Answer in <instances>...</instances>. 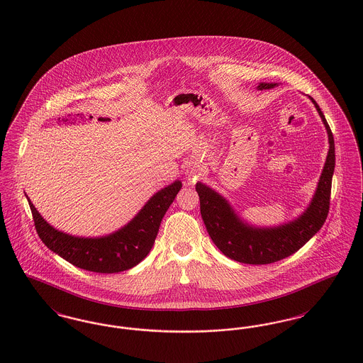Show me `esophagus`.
<instances>
[{
    "instance_id": "1",
    "label": "esophagus",
    "mask_w": 363,
    "mask_h": 363,
    "mask_svg": "<svg viewBox=\"0 0 363 363\" xmlns=\"http://www.w3.org/2000/svg\"><path fill=\"white\" fill-rule=\"evenodd\" d=\"M197 178H199V173H197L194 169H190L189 172H188V179H189V182L194 184V182L197 181Z\"/></svg>"
}]
</instances>
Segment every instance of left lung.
Here are the masks:
<instances>
[{
    "label": "left lung",
    "instance_id": "left-lung-1",
    "mask_svg": "<svg viewBox=\"0 0 363 363\" xmlns=\"http://www.w3.org/2000/svg\"><path fill=\"white\" fill-rule=\"evenodd\" d=\"M275 86L274 83H259L257 88L269 89ZM311 99L327 128L329 151L313 200L299 218L277 227H253L245 223L219 193L201 182L196 185L208 234L228 259L255 265L277 262L299 250L324 225L328 216L332 175L335 172V141L320 106L313 98Z\"/></svg>",
    "mask_w": 363,
    "mask_h": 363
}]
</instances>
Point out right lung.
<instances>
[{
  "label": "right lung",
  "mask_w": 363,
  "mask_h": 363,
  "mask_svg": "<svg viewBox=\"0 0 363 363\" xmlns=\"http://www.w3.org/2000/svg\"><path fill=\"white\" fill-rule=\"evenodd\" d=\"M181 188V181H175L159 190L128 225L101 238L73 237L55 230L40 216L28 197L27 200L36 233L50 250L77 268L98 274H116L133 268L147 257L154 246L160 222Z\"/></svg>",
  "instance_id": "add662e5"
}]
</instances>
